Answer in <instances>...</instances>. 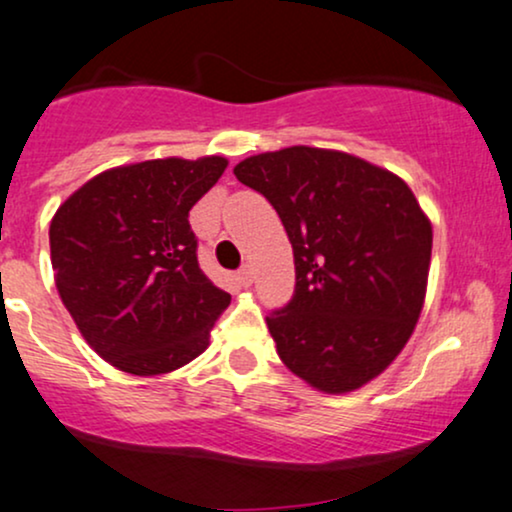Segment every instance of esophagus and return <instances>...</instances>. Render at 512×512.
<instances>
[{
    "instance_id": "34e87169",
    "label": "esophagus",
    "mask_w": 512,
    "mask_h": 512,
    "mask_svg": "<svg viewBox=\"0 0 512 512\" xmlns=\"http://www.w3.org/2000/svg\"><path fill=\"white\" fill-rule=\"evenodd\" d=\"M238 281L243 283V286H250V283L255 281V272H252L250 264H243V267L238 269Z\"/></svg>"
}]
</instances>
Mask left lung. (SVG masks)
Listing matches in <instances>:
<instances>
[{
	"label": "left lung",
	"instance_id": "1",
	"mask_svg": "<svg viewBox=\"0 0 512 512\" xmlns=\"http://www.w3.org/2000/svg\"><path fill=\"white\" fill-rule=\"evenodd\" d=\"M233 174L267 197L293 245V298L267 315L283 365L319 391L360 389L408 343L427 291L432 224L408 183L305 145Z\"/></svg>",
	"mask_w": 512,
	"mask_h": 512
}]
</instances>
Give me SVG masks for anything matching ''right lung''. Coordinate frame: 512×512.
<instances>
[{
    "label": "right lung",
    "mask_w": 512,
    "mask_h": 512,
    "mask_svg": "<svg viewBox=\"0 0 512 512\" xmlns=\"http://www.w3.org/2000/svg\"><path fill=\"white\" fill-rule=\"evenodd\" d=\"M226 164L169 157L104 171L49 224L61 303L95 353L123 372L150 377L188 365L231 303L197 264L188 221Z\"/></svg>",
    "instance_id": "add662e5"
}]
</instances>
